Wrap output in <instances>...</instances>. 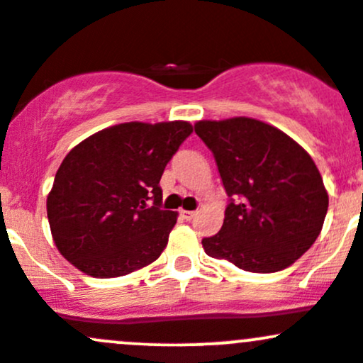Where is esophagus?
<instances>
[{
	"label": "esophagus",
	"instance_id": "34e87169",
	"mask_svg": "<svg viewBox=\"0 0 363 363\" xmlns=\"http://www.w3.org/2000/svg\"><path fill=\"white\" fill-rule=\"evenodd\" d=\"M181 216L186 221H191V219L195 218V211H181Z\"/></svg>",
	"mask_w": 363,
	"mask_h": 363
}]
</instances>
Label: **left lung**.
Segmentation results:
<instances>
[{
	"instance_id": "left-lung-1",
	"label": "left lung",
	"mask_w": 363,
	"mask_h": 363,
	"mask_svg": "<svg viewBox=\"0 0 363 363\" xmlns=\"http://www.w3.org/2000/svg\"><path fill=\"white\" fill-rule=\"evenodd\" d=\"M228 195L225 221L202 239L211 258L247 272L290 267L318 239L328 195L313 158L286 133L262 121H200Z\"/></svg>"
}]
</instances>
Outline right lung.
<instances>
[{
    "instance_id": "add662e5",
    "label": "right lung",
    "mask_w": 363,
    "mask_h": 363,
    "mask_svg": "<svg viewBox=\"0 0 363 363\" xmlns=\"http://www.w3.org/2000/svg\"><path fill=\"white\" fill-rule=\"evenodd\" d=\"M184 121L124 123L68 152L47 199L61 255L87 276H126L160 258L177 221L163 211L160 179L191 135Z\"/></svg>"
}]
</instances>
